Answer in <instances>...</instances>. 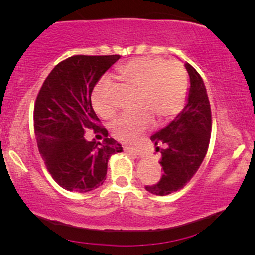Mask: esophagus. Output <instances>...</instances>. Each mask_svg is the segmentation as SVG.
<instances>
[{"mask_svg": "<svg viewBox=\"0 0 255 255\" xmlns=\"http://www.w3.org/2000/svg\"><path fill=\"white\" fill-rule=\"evenodd\" d=\"M125 151H128L130 153H134L135 155H139V156L142 155V152L140 151V149L137 147H133V146H125Z\"/></svg>", "mask_w": 255, "mask_h": 255, "instance_id": "1", "label": "esophagus"}]
</instances>
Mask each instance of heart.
I'll return each instance as SVG.
<instances>
[{
  "label": "heart",
  "mask_w": 255,
  "mask_h": 255,
  "mask_svg": "<svg viewBox=\"0 0 255 255\" xmlns=\"http://www.w3.org/2000/svg\"><path fill=\"white\" fill-rule=\"evenodd\" d=\"M118 76L130 88L138 90L132 115H122L110 130L122 141H134L154 123L168 121L182 108L187 94V74L180 62L162 58H138L118 68ZM110 82L102 80L93 92L94 109L103 118L113 117L116 109L108 100Z\"/></svg>",
  "instance_id": "obj_1"
}]
</instances>
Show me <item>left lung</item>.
Returning <instances> with one entry per match:
<instances>
[{"instance_id": "left-lung-1", "label": "left lung", "mask_w": 255, "mask_h": 255, "mask_svg": "<svg viewBox=\"0 0 255 255\" xmlns=\"http://www.w3.org/2000/svg\"><path fill=\"white\" fill-rule=\"evenodd\" d=\"M184 66L190 80L187 104L166 128L151 137L156 151L161 152L162 176L145 189L159 196L182 189L189 182L203 162L210 142L212 120L207 89L196 69L188 62Z\"/></svg>"}]
</instances>
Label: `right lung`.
Wrapping results in <instances>:
<instances>
[{"label":"right lung","mask_w":255,"mask_h":255,"mask_svg":"<svg viewBox=\"0 0 255 255\" xmlns=\"http://www.w3.org/2000/svg\"><path fill=\"white\" fill-rule=\"evenodd\" d=\"M121 58L73 55L55 66L41 86L33 109L38 149L51 176L64 189L87 193L106 181L108 160L122 145L108 138L92 106V93L104 73ZM105 137L85 140L86 130Z\"/></svg>","instance_id":"obj_1"}]
</instances>
